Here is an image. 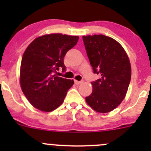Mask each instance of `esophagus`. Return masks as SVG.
Segmentation results:
<instances>
[{
    "label": "esophagus",
    "mask_w": 151,
    "mask_h": 151,
    "mask_svg": "<svg viewBox=\"0 0 151 151\" xmlns=\"http://www.w3.org/2000/svg\"><path fill=\"white\" fill-rule=\"evenodd\" d=\"M83 83V80H82V81H77V80H74V83H75L76 85H80Z\"/></svg>",
    "instance_id": "34e87169"
}]
</instances>
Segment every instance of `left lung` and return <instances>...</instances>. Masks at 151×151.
Instances as JSON below:
<instances>
[{
  "label": "left lung",
  "instance_id": "obj_1",
  "mask_svg": "<svg viewBox=\"0 0 151 151\" xmlns=\"http://www.w3.org/2000/svg\"><path fill=\"white\" fill-rule=\"evenodd\" d=\"M83 39L93 73L100 75L91 82L93 92L85 100L96 112H109L126 96L132 75L129 59L123 47L109 36H83Z\"/></svg>",
  "mask_w": 151,
  "mask_h": 151
}]
</instances>
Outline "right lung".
Returning a JSON list of instances; mask_svg holds the SVG:
<instances>
[{
  "instance_id": "add662e5",
  "label": "right lung",
  "mask_w": 151,
  "mask_h": 151,
  "mask_svg": "<svg viewBox=\"0 0 151 151\" xmlns=\"http://www.w3.org/2000/svg\"><path fill=\"white\" fill-rule=\"evenodd\" d=\"M79 37L52 33L36 38L24 52L20 67V85L30 103L36 109L51 112L64 101L74 81L58 77L66 71L63 58L77 45Z\"/></svg>"
}]
</instances>
